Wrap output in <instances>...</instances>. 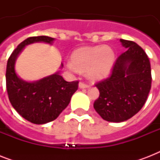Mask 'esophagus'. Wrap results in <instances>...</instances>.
I'll use <instances>...</instances> for the list:
<instances>
[{
  "label": "esophagus",
  "instance_id": "1",
  "mask_svg": "<svg viewBox=\"0 0 160 160\" xmlns=\"http://www.w3.org/2000/svg\"><path fill=\"white\" fill-rule=\"evenodd\" d=\"M79 88H80V89H86V88H88V85L84 84V83L82 82H80L79 83Z\"/></svg>",
  "mask_w": 160,
  "mask_h": 160
}]
</instances>
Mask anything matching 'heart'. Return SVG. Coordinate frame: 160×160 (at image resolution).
<instances>
[{
    "label": "heart",
    "mask_w": 160,
    "mask_h": 160,
    "mask_svg": "<svg viewBox=\"0 0 160 160\" xmlns=\"http://www.w3.org/2000/svg\"><path fill=\"white\" fill-rule=\"evenodd\" d=\"M114 60V50L108 46L80 47L73 51L66 67L72 73L85 71L89 80L100 81L110 75Z\"/></svg>",
    "instance_id": "heart-1"
}]
</instances>
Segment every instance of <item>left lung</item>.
I'll return each instance as SVG.
<instances>
[{
	"instance_id": "left-lung-1",
	"label": "left lung",
	"mask_w": 160,
	"mask_h": 160,
	"mask_svg": "<svg viewBox=\"0 0 160 160\" xmlns=\"http://www.w3.org/2000/svg\"><path fill=\"white\" fill-rule=\"evenodd\" d=\"M126 49L114 63L112 74L96 87L94 108L109 122L125 121L144 106L151 88V68L146 53L135 42L120 39Z\"/></svg>"
}]
</instances>
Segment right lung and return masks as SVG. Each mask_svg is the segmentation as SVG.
<instances>
[{
  "mask_svg": "<svg viewBox=\"0 0 160 160\" xmlns=\"http://www.w3.org/2000/svg\"><path fill=\"white\" fill-rule=\"evenodd\" d=\"M54 41L55 38L46 36L29 37L15 49L6 65V90L10 102L20 115L36 124L55 120L78 89V81H65L60 70L35 81H27L17 75L16 60L26 46L39 42L52 45ZM62 67L61 63L60 69Z\"/></svg>",
  "mask_w": 160,
  "mask_h": 160,
  "instance_id": "right-lung-1",
  "label": "right lung"
}]
</instances>
